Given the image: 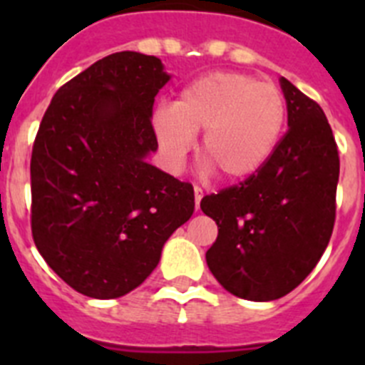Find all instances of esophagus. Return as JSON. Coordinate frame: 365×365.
<instances>
[{"label":"esophagus","mask_w":365,"mask_h":365,"mask_svg":"<svg viewBox=\"0 0 365 365\" xmlns=\"http://www.w3.org/2000/svg\"><path fill=\"white\" fill-rule=\"evenodd\" d=\"M193 193H195V208L199 210V206H201V199H202V190L199 186H193Z\"/></svg>","instance_id":"34e87169"}]
</instances>
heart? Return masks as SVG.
I'll return each mask as SVG.
<instances>
[{
    "instance_id": "1",
    "label": "heart",
    "mask_w": 365,
    "mask_h": 365,
    "mask_svg": "<svg viewBox=\"0 0 365 365\" xmlns=\"http://www.w3.org/2000/svg\"><path fill=\"white\" fill-rule=\"evenodd\" d=\"M282 89L241 73H210L153 113V130L172 166H180L201 133V157L225 179L243 180L269 163L282 137Z\"/></svg>"
}]
</instances>
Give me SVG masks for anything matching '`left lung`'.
Instances as JSON below:
<instances>
[{
	"instance_id": "obj_1",
	"label": "left lung",
	"mask_w": 365,
	"mask_h": 365,
	"mask_svg": "<svg viewBox=\"0 0 365 365\" xmlns=\"http://www.w3.org/2000/svg\"><path fill=\"white\" fill-rule=\"evenodd\" d=\"M289 130L259 172L205 195L219 234L206 263L228 292L270 302L294 291L327 248L340 157L324 109L287 78Z\"/></svg>"
}]
</instances>
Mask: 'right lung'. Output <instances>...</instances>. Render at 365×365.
Segmentation results:
<instances>
[{
  "label": "right lung",
  "mask_w": 365,
  "mask_h": 365,
  "mask_svg": "<svg viewBox=\"0 0 365 365\" xmlns=\"http://www.w3.org/2000/svg\"><path fill=\"white\" fill-rule=\"evenodd\" d=\"M170 80L157 56L109 54L63 83L31 157V228L47 265L89 298H120L153 272L193 214V186L148 164L151 109Z\"/></svg>",
  "instance_id": "right-lung-1"
}]
</instances>
